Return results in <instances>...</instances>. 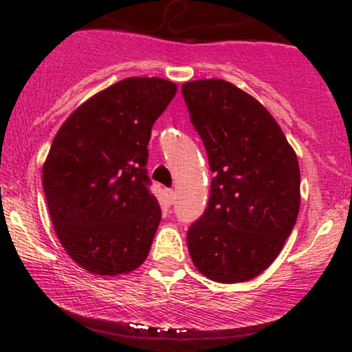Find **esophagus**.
I'll return each instance as SVG.
<instances>
[{
	"label": "esophagus",
	"instance_id": "1",
	"mask_svg": "<svg viewBox=\"0 0 352 352\" xmlns=\"http://www.w3.org/2000/svg\"><path fill=\"white\" fill-rule=\"evenodd\" d=\"M175 199H177V193L173 192V190H168V192H167V200H168V204H173V201H175Z\"/></svg>",
	"mask_w": 352,
	"mask_h": 352
}]
</instances>
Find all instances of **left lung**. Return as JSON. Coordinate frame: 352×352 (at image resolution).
Returning <instances> with one entry per match:
<instances>
[{
    "mask_svg": "<svg viewBox=\"0 0 352 352\" xmlns=\"http://www.w3.org/2000/svg\"><path fill=\"white\" fill-rule=\"evenodd\" d=\"M182 94L215 173L207 210L188 228L190 258L208 280H253L276 260L296 223V152L263 104L235 84L190 80Z\"/></svg>",
    "mask_w": 352,
    "mask_h": 352,
    "instance_id": "1",
    "label": "left lung"
}]
</instances>
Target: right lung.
Here are the masks:
<instances>
[{"mask_svg":"<svg viewBox=\"0 0 352 352\" xmlns=\"http://www.w3.org/2000/svg\"><path fill=\"white\" fill-rule=\"evenodd\" d=\"M175 94L167 79H122L80 104L52 140L43 165L51 221L89 273H131L147 258L162 217L148 188L147 145Z\"/></svg>","mask_w":352,"mask_h":352,"instance_id":"right-lung-1","label":"right lung"}]
</instances>
